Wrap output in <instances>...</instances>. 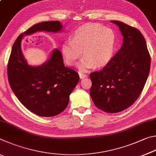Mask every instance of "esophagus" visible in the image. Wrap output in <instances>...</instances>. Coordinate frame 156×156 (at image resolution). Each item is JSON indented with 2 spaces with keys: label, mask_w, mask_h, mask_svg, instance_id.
I'll return each instance as SVG.
<instances>
[{
  "label": "esophagus",
  "mask_w": 156,
  "mask_h": 156,
  "mask_svg": "<svg viewBox=\"0 0 156 156\" xmlns=\"http://www.w3.org/2000/svg\"><path fill=\"white\" fill-rule=\"evenodd\" d=\"M88 76V75H86V74H83V73H80V79H83V78H86Z\"/></svg>",
  "instance_id": "obj_1"
}]
</instances>
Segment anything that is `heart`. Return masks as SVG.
<instances>
[{
  "label": "heart",
  "mask_w": 156,
  "mask_h": 156,
  "mask_svg": "<svg viewBox=\"0 0 156 156\" xmlns=\"http://www.w3.org/2000/svg\"><path fill=\"white\" fill-rule=\"evenodd\" d=\"M115 34L110 29L97 24H86L73 33L71 39L63 42L61 52L66 63L75 65L82 55L85 56L79 65L86 71L94 66L108 64L112 57Z\"/></svg>",
  "instance_id": "b5f03b06"
}]
</instances>
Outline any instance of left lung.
Masks as SVG:
<instances>
[{
	"mask_svg": "<svg viewBox=\"0 0 156 156\" xmlns=\"http://www.w3.org/2000/svg\"><path fill=\"white\" fill-rule=\"evenodd\" d=\"M119 26L123 43L102 70L90 74V94L96 107L108 113L121 112L133 105L148 78L151 57L143 34L121 21Z\"/></svg>",
	"mask_w": 156,
	"mask_h": 156,
	"instance_id": "obj_1",
	"label": "left lung"
}]
</instances>
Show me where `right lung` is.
I'll use <instances>...</instances> for the list:
<instances>
[{"label":"right lung","mask_w":156,"mask_h":156,"mask_svg":"<svg viewBox=\"0 0 156 156\" xmlns=\"http://www.w3.org/2000/svg\"><path fill=\"white\" fill-rule=\"evenodd\" d=\"M62 28L58 20L33 25L16 39L8 61V80L13 93L24 107L40 116L58 115L66 108L80 76L75 70L65 66L61 52L57 48L44 64L29 66L22 53L21 40L24 35L35 32H57Z\"/></svg>","instance_id":"1"}]
</instances>
